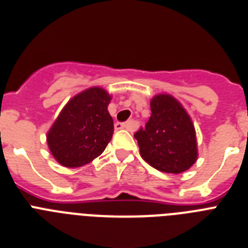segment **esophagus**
<instances>
[{
  "mask_svg": "<svg viewBox=\"0 0 248 248\" xmlns=\"http://www.w3.org/2000/svg\"><path fill=\"white\" fill-rule=\"evenodd\" d=\"M114 128L116 130H122V128H124V130L132 131L134 130V124L131 121H128V122H116L114 124Z\"/></svg>",
  "mask_w": 248,
  "mask_h": 248,
  "instance_id": "34e87169",
  "label": "esophagus"
}]
</instances>
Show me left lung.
<instances>
[{
    "label": "left lung",
    "instance_id": "obj_1",
    "mask_svg": "<svg viewBox=\"0 0 248 248\" xmlns=\"http://www.w3.org/2000/svg\"><path fill=\"white\" fill-rule=\"evenodd\" d=\"M150 106L149 121L135 132L142 159L164 172L180 174L188 170L198 156L190 117L169 94L156 95Z\"/></svg>",
    "mask_w": 248,
    "mask_h": 248
}]
</instances>
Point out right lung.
<instances>
[{"mask_svg":"<svg viewBox=\"0 0 248 248\" xmlns=\"http://www.w3.org/2000/svg\"><path fill=\"white\" fill-rule=\"evenodd\" d=\"M109 101L105 89L94 87L68 102L47 132V145L58 163L78 168L105 151L113 135Z\"/></svg>","mask_w":248,"mask_h":248,"instance_id":"obj_1","label":"right lung"}]
</instances>
